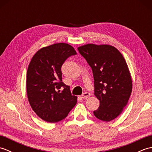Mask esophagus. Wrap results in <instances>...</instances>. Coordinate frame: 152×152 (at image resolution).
I'll return each mask as SVG.
<instances>
[{"label":"esophagus","instance_id":"34e87169","mask_svg":"<svg viewBox=\"0 0 152 152\" xmlns=\"http://www.w3.org/2000/svg\"><path fill=\"white\" fill-rule=\"evenodd\" d=\"M91 95H90V93H88V92H85L82 95V99H87L88 97H89V96Z\"/></svg>","mask_w":152,"mask_h":152}]
</instances>
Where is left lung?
<instances>
[{
  "mask_svg": "<svg viewBox=\"0 0 152 152\" xmlns=\"http://www.w3.org/2000/svg\"><path fill=\"white\" fill-rule=\"evenodd\" d=\"M78 50L93 71L94 95L100 101L93 114L102 121H112L121 114L132 92L133 82L126 61L111 45L88 44Z\"/></svg>",
  "mask_w": 152,
  "mask_h": 152,
  "instance_id": "obj_1",
  "label": "left lung"
}]
</instances>
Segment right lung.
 <instances>
[{
  "mask_svg": "<svg viewBox=\"0 0 152 152\" xmlns=\"http://www.w3.org/2000/svg\"><path fill=\"white\" fill-rule=\"evenodd\" d=\"M76 54L66 43H56L38 50L28 66L26 79L27 98L38 117L49 123L65 118L76 104L70 86L62 82L61 66L68 57ZM64 89L61 91L60 89Z\"/></svg>",
  "mask_w": 152,
  "mask_h": 152,
  "instance_id": "obj_1",
  "label": "right lung"
}]
</instances>
